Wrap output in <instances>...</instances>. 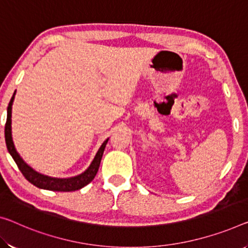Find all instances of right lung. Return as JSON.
<instances>
[{"label":"right lung","instance_id":"obj_1","mask_svg":"<svg viewBox=\"0 0 248 248\" xmlns=\"http://www.w3.org/2000/svg\"><path fill=\"white\" fill-rule=\"evenodd\" d=\"M15 92L13 94L12 98L9 103V106H7V117H6V123H5V143L6 147L9 153L12 156L14 162L16 163L18 170H21L26 180H28L31 184L35 185L36 187L43 188V189H48V190H55V192H73V190L81 189L84 187L89 183L94 180L95 175H96L98 167H100L101 159L103 153H104L105 146L108 144V139L104 140V143L102 144L101 147L98 148L96 155H95L94 159L91 163V165L87 167L85 172L82 174L78 175V176L74 177H68V178H56V177H49L46 175L37 173L36 170H34L31 166H29L24 161H23L22 157L15 150L13 140H12V127H11V124H12V104L14 101Z\"/></svg>","mask_w":248,"mask_h":248}]
</instances>
